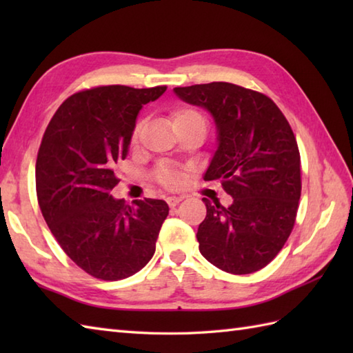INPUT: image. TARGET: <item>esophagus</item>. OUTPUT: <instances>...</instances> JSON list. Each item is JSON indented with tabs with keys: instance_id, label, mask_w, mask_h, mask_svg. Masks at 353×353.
<instances>
[{
	"instance_id": "1",
	"label": "esophagus",
	"mask_w": 353,
	"mask_h": 353,
	"mask_svg": "<svg viewBox=\"0 0 353 353\" xmlns=\"http://www.w3.org/2000/svg\"><path fill=\"white\" fill-rule=\"evenodd\" d=\"M182 200H183V197H181V196H179V197H176V196H171V197H168V199H167V203H168L171 208H174V206H177L179 203H181Z\"/></svg>"
}]
</instances>
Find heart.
Wrapping results in <instances>:
<instances>
[{
    "label": "heart",
    "mask_w": 353,
    "mask_h": 353,
    "mask_svg": "<svg viewBox=\"0 0 353 353\" xmlns=\"http://www.w3.org/2000/svg\"><path fill=\"white\" fill-rule=\"evenodd\" d=\"M185 119H201V117L197 114V112H194L191 109H181L174 112V115H172V121L177 123V121H185ZM141 130V125H138L137 129L133 132V142H137L138 139V134ZM159 181L167 186V188H176L179 185V176L174 174V172L171 171H161L159 172Z\"/></svg>",
    "instance_id": "obj_1"
}]
</instances>
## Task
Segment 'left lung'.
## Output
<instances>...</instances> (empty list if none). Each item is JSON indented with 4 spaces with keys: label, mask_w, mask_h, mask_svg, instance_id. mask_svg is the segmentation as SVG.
<instances>
[{
    "label": "left lung",
    "mask_w": 353,
    "mask_h": 353,
    "mask_svg": "<svg viewBox=\"0 0 353 353\" xmlns=\"http://www.w3.org/2000/svg\"><path fill=\"white\" fill-rule=\"evenodd\" d=\"M172 91L214 118L216 150L203 179H219L234 199L229 208L201 199L199 250L223 272H258L281 252L296 221L302 183L294 133L279 108L250 89L212 81Z\"/></svg>",
    "instance_id": "left-lung-1"
}]
</instances>
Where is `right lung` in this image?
<instances>
[{
    "mask_svg": "<svg viewBox=\"0 0 353 353\" xmlns=\"http://www.w3.org/2000/svg\"><path fill=\"white\" fill-rule=\"evenodd\" d=\"M167 86H100L71 95L43 133L36 192L45 221L63 252L103 281L129 277L152 259L168 205L110 196L115 165L129 154L137 118Z\"/></svg>",
    "mask_w": 353,
    "mask_h": 353,
    "instance_id": "add662e5",
    "label": "right lung"
}]
</instances>
